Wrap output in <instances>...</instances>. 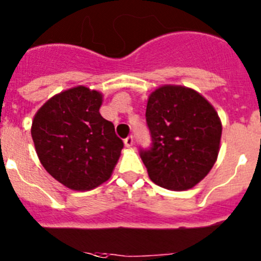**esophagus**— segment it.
Returning a JSON list of instances; mask_svg holds the SVG:
<instances>
[{"label":"esophagus","instance_id":"1","mask_svg":"<svg viewBox=\"0 0 261 261\" xmlns=\"http://www.w3.org/2000/svg\"><path fill=\"white\" fill-rule=\"evenodd\" d=\"M133 144H134L133 135H130V137H127L126 139H124V146H126V147H131Z\"/></svg>","mask_w":261,"mask_h":261}]
</instances>
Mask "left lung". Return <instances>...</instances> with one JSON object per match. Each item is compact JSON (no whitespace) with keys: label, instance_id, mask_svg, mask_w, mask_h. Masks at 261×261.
Listing matches in <instances>:
<instances>
[{"label":"left lung","instance_id":"1","mask_svg":"<svg viewBox=\"0 0 261 261\" xmlns=\"http://www.w3.org/2000/svg\"><path fill=\"white\" fill-rule=\"evenodd\" d=\"M146 121L152 147L140 158L149 178L176 192L196 187L219 152L222 123L212 103L194 89L163 85L149 94Z\"/></svg>","mask_w":261,"mask_h":261}]
</instances>
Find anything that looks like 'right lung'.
<instances>
[{
    "label": "right lung",
    "instance_id": "right-lung-1",
    "mask_svg": "<svg viewBox=\"0 0 261 261\" xmlns=\"http://www.w3.org/2000/svg\"><path fill=\"white\" fill-rule=\"evenodd\" d=\"M102 93L80 85L60 92L36 112L31 126L36 155L52 177L72 190L108 181L123 142L99 114Z\"/></svg>",
    "mask_w": 261,
    "mask_h": 261
}]
</instances>
